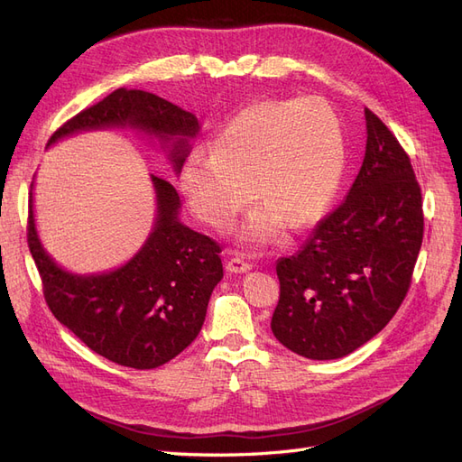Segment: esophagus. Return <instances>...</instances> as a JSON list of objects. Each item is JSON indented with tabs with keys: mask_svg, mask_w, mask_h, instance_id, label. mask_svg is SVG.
Segmentation results:
<instances>
[{
	"mask_svg": "<svg viewBox=\"0 0 462 462\" xmlns=\"http://www.w3.org/2000/svg\"><path fill=\"white\" fill-rule=\"evenodd\" d=\"M226 268H227L229 273H246V272L253 270V263H248V262H245L243 258L235 256V258H231V260L227 262Z\"/></svg>",
	"mask_w": 462,
	"mask_h": 462,
	"instance_id": "obj_1",
	"label": "esophagus"
}]
</instances>
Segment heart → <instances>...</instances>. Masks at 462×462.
<instances>
[{"instance_id":"1","label":"heart","mask_w":462,"mask_h":462,"mask_svg":"<svg viewBox=\"0 0 462 462\" xmlns=\"http://www.w3.org/2000/svg\"><path fill=\"white\" fill-rule=\"evenodd\" d=\"M345 170V138L335 109L321 97L265 100L248 106L223 129L214 153L194 152L180 173L192 212L217 229L253 199L256 208L239 236L273 241L283 219L291 227L316 221L333 200Z\"/></svg>"}]
</instances>
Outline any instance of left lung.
I'll list each match as a JSON object with an SVG mask.
<instances>
[{"mask_svg": "<svg viewBox=\"0 0 462 462\" xmlns=\"http://www.w3.org/2000/svg\"><path fill=\"white\" fill-rule=\"evenodd\" d=\"M365 117L366 153L346 199L275 265L272 331L310 360L351 355L389 324L422 246V194L407 152L370 109Z\"/></svg>", "mask_w": 462, "mask_h": 462, "instance_id": "8db88e82", "label": "left lung"}]
</instances>
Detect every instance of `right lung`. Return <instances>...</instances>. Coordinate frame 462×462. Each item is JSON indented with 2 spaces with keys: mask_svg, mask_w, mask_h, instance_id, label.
Here are the masks:
<instances>
[{
  "mask_svg": "<svg viewBox=\"0 0 462 462\" xmlns=\"http://www.w3.org/2000/svg\"><path fill=\"white\" fill-rule=\"evenodd\" d=\"M131 129L158 141L175 175L183 170L200 123L190 111L144 90L119 88L55 131L48 148L85 131ZM156 219L138 253L116 270L73 273L42 245L31 185L29 246L53 316L100 356L116 365L152 370L197 339L208 302L221 282L216 241L180 223V199L170 180L150 175Z\"/></svg>",
  "mask_w": 462,
  "mask_h": 462,
  "instance_id": "obj_1",
  "label": "right lung"
}]
</instances>
